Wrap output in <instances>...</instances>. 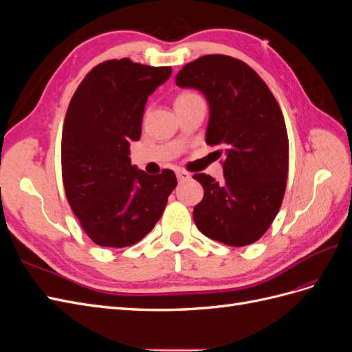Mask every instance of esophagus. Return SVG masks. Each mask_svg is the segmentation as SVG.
Returning a JSON list of instances; mask_svg holds the SVG:
<instances>
[{"label": "esophagus", "mask_w": 352, "mask_h": 352, "mask_svg": "<svg viewBox=\"0 0 352 352\" xmlns=\"http://www.w3.org/2000/svg\"><path fill=\"white\" fill-rule=\"evenodd\" d=\"M176 176H177V180L179 182H184V180H188L190 177V175L188 172H185V170H177L176 172Z\"/></svg>", "instance_id": "34e87169"}]
</instances>
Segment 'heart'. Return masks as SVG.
Here are the masks:
<instances>
[{
	"label": "heart",
	"instance_id": "1",
	"mask_svg": "<svg viewBox=\"0 0 352 352\" xmlns=\"http://www.w3.org/2000/svg\"><path fill=\"white\" fill-rule=\"evenodd\" d=\"M197 94H194V92H182V94H179L177 97H176V101H175V104L176 102H182V101H186V100H189V98H192V97H195Z\"/></svg>",
	"mask_w": 352,
	"mask_h": 352
}]
</instances>
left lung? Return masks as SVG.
<instances>
[{
  "label": "left lung",
  "mask_w": 352,
  "mask_h": 352,
  "mask_svg": "<svg viewBox=\"0 0 352 352\" xmlns=\"http://www.w3.org/2000/svg\"><path fill=\"white\" fill-rule=\"evenodd\" d=\"M176 85L206 95V142L223 158V182L194 175L204 188L194 208L195 225L202 235L230 247L254 243L270 228L286 189L289 141L279 104L257 72L229 56L188 63Z\"/></svg>",
  "instance_id": "obj_1"
}]
</instances>
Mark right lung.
<instances>
[{"label": "right lung", "instance_id": "right-lung-1", "mask_svg": "<svg viewBox=\"0 0 352 352\" xmlns=\"http://www.w3.org/2000/svg\"><path fill=\"white\" fill-rule=\"evenodd\" d=\"M170 74V66L107 60L73 94L61 136L63 185L82 229L100 247L124 248L145 238L177 185L173 170L150 176L129 157L148 95Z\"/></svg>", "mask_w": 352, "mask_h": 352}]
</instances>
